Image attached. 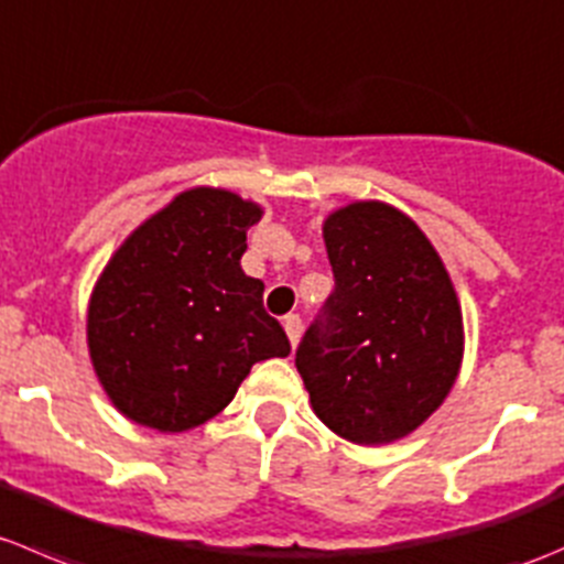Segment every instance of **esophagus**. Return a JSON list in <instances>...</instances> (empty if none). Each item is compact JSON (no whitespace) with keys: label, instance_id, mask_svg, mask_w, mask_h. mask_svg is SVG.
Returning <instances> with one entry per match:
<instances>
[{"label":"esophagus","instance_id":"esophagus-1","mask_svg":"<svg viewBox=\"0 0 564 564\" xmlns=\"http://www.w3.org/2000/svg\"><path fill=\"white\" fill-rule=\"evenodd\" d=\"M282 326H284V332H288L290 345L295 348V345H299V339H301V328H304V326H301V317L299 315H288L282 321Z\"/></svg>","mask_w":564,"mask_h":564}]
</instances>
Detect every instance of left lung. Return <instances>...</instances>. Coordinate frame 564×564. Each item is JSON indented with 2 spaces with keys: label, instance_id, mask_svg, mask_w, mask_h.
Listing matches in <instances>:
<instances>
[{
  "label": "left lung",
  "instance_id": "8db88e82",
  "mask_svg": "<svg viewBox=\"0 0 564 564\" xmlns=\"http://www.w3.org/2000/svg\"><path fill=\"white\" fill-rule=\"evenodd\" d=\"M334 293L295 367L317 420L361 447L414 433L455 387L464 312L444 260L411 216L356 199L323 221Z\"/></svg>",
  "mask_w": 564,
  "mask_h": 564
}]
</instances>
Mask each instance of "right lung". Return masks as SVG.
<instances>
[{
	"label": "right lung",
	"instance_id": "1",
	"mask_svg": "<svg viewBox=\"0 0 564 564\" xmlns=\"http://www.w3.org/2000/svg\"><path fill=\"white\" fill-rule=\"evenodd\" d=\"M263 208L194 186L117 247L87 304V348L126 420L183 433L230 405L254 361L284 359L288 334L247 276V230Z\"/></svg>",
	"mask_w": 564,
	"mask_h": 564
}]
</instances>
